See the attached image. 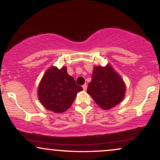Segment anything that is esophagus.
Wrapping results in <instances>:
<instances>
[{
  "label": "esophagus",
  "mask_w": 160,
  "mask_h": 160,
  "mask_svg": "<svg viewBox=\"0 0 160 160\" xmlns=\"http://www.w3.org/2000/svg\"><path fill=\"white\" fill-rule=\"evenodd\" d=\"M82 89H83V90H86V89H87V85H86V84H83V85H82Z\"/></svg>",
  "instance_id": "obj_1"
}]
</instances>
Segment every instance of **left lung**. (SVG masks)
<instances>
[{
  "label": "left lung",
  "mask_w": 160,
  "mask_h": 160,
  "mask_svg": "<svg viewBox=\"0 0 160 160\" xmlns=\"http://www.w3.org/2000/svg\"><path fill=\"white\" fill-rule=\"evenodd\" d=\"M126 86L120 76L111 65L94 67L87 93L102 109L117 105L125 97Z\"/></svg>",
  "instance_id": "left-lung-1"
}]
</instances>
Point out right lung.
Listing matches in <instances>:
<instances>
[{
  "instance_id": "right-lung-1",
  "label": "right lung",
  "mask_w": 160,
  "mask_h": 160,
  "mask_svg": "<svg viewBox=\"0 0 160 160\" xmlns=\"http://www.w3.org/2000/svg\"><path fill=\"white\" fill-rule=\"evenodd\" d=\"M82 90L68 74L67 68L52 67L46 71L38 89V98L49 111L63 113L71 107L77 93Z\"/></svg>"
}]
</instances>
